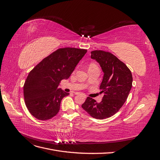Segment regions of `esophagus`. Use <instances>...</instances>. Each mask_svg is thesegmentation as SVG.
<instances>
[{"instance_id": "34e87169", "label": "esophagus", "mask_w": 160, "mask_h": 160, "mask_svg": "<svg viewBox=\"0 0 160 160\" xmlns=\"http://www.w3.org/2000/svg\"><path fill=\"white\" fill-rule=\"evenodd\" d=\"M74 94H75V95H79V93H78V92H75V93H74ZM83 97H84V98H86V95H83Z\"/></svg>"}]
</instances>
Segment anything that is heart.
<instances>
[{
	"label": "heart",
	"mask_w": 160,
	"mask_h": 160,
	"mask_svg": "<svg viewBox=\"0 0 160 160\" xmlns=\"http://www.w3.org/2000/svg\"><path fill=\"white\" fill-rule=\"evenodd\" d=\"M91 65H94V64H91ZM91 65H90V66H91Z\"/></svg>",
	"instance_id": "b5f03b06"
}]
</instances>
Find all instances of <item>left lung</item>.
I'll list each match as a JSON object with an SVG mask.
<instances>
[{
	"mask_svg": "<svg viewBox=\"0 0 160 160\" xmlns=\"http://www.w3.org/2000/svg\"><path fill=\"white\" fill-rule=\"evenodd\" d=\"M91 54L103 72L99 89L104 95L100 103L88 97L81 107L93 118L103 119L111 117L122 107L132 89L133 77L126 65L111 53L93 51Z\"/></svg>",
	"mask_w": 160,
	"mask_h": 160,
	"instance_id": "obj_1",
	"label": "left lung"
}]
</instances>
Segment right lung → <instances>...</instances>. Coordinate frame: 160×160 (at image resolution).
Wrapping results in <instances>:
<instances>
[{
	"mask_svg": "<svg viewBox=\"0 0 160 160\" xmlns=\"http://www.w3.org/2000/svg\"><path fill=\"white\" fill-rule=\"evenodd\" d=\"M87 50L59 49L42 59L27 77L24 85V99L28 110L35 118L47 120L60 109L62 99L69 93L58 87L67 79Z\"/></svg>",
	"mask_w": 160,
	"mask_h": 160,
	"instance_id": "obj_1",
	"label": "right lung"
}]
</instances>
